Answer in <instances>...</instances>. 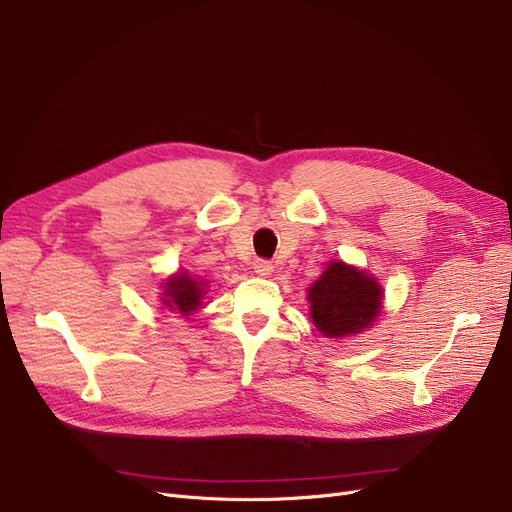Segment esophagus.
Instances as JSON below:
<instances>
[{"label": "esophagus", "mask_w": 512, "mask_h": 512, "mask_svg": "<svg viewBox=\"0 0 512 512\" xmlns=\"http://www.w3.org/2000/svg\"><path fill=\"white\" fill-rule=\"evenodd\" d=\"M253 270H255L259 276H270L272 270H274V265H272V261H268V259H255V261H253Z\"/></svg>", "instance_id": "34e87169"}]
</instances>
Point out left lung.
I'll return each mask as SVG.
<instances>
[{"mask_svg":"<svg viewBox=\"0 0 512 512\" xmlns=\"http://www.w3.org/2000/svg\"><path fill=\"white\" fill-rule=\"evenodd\" d=\"M383 291L366 272L332 261L309 288L311 320L324 337H347L368 328L381 309Z\"/></svg>","mask_w":512,"mask_h":512,"instance_id":"8db88e82","label":"left lung"}]
</instances>
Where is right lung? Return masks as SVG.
Returning a JSON list of instances; mask_svg holds the SVG:
<instances>
[{
    "label": "right lung",
    "instance_id": "right-lung-1",
    "mask_svg": "<svg viewBox=\"0 0 512 512\" xmlns=\"http://www.w3.org/2000/svg\"><path fill=\"white\" fill-rule=\"evenodd\" d=\"M205 295V288L201 282L192 280L190 276L180 274L173 276L165 286V299L163 303L169 309H177L182 316H190L192 311L201 305V299Z\"/></svg>",
    "mask_w": 512,
    "mask_h": 512
}]
</instances>
